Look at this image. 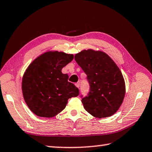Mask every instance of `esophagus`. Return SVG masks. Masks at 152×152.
<instances>
[{"instance_id":"obj_1","label":"esophagus","mask_w":152,"mask_h":152,"mask_svg":"<svg viewBox=\"0 0 152 152\" xmlns=\"http://www.w3.org/2000/svg\"><path fill=\"white\" fill-rule=\"evenodd\" d=\"M75 85H76L77 88H79V87H80V82H77V83L75 84Z\"/></svg>"}]
</instances>
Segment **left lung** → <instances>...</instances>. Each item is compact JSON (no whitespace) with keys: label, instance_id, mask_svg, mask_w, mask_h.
<instances>
[{"label":"left lung","instance_id":"1","mask_svg":"<svg viewBox=\"0 0 152 152\" xmlns=\"http://www.w3.org/2000/svg\"><path fill=\"white\" fill-rule=\"evenodd\" d=\"M87 75L90 91L82 98L84 108L92 116L104 118L115 114L123 101L125 84L119 67L107 53L83 50L74 57Z\"/></svg>","mask_w":152,"mask_h":152}]
</instances>
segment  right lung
<instances>
[{"label":"right lung","instance_id":"right-lung-1","mask_svg":"<svg viewBox=\"0 0 152 152\" xmlns=\"http://www.w3.org/2000/svg\"><path fill=\"white\" fill-rule=\"evenodd\" d=\"M74 59L72 54L48 51L30 64L23 77L22 91L30 110L39 117H52L65 109L68 100L79 90L68 82L61 69Z\"/></svg>","mask_w":152,"mask_h":152}]
</instances>
